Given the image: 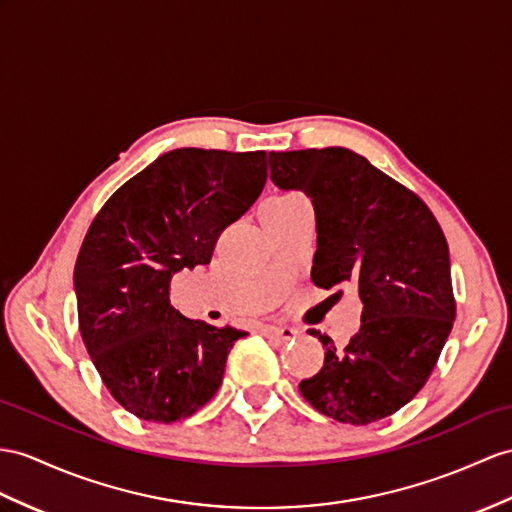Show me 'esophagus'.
<instances>
[{"instance_id":"obj_1","label":"esophagus","mask_w":512,"mask_h":512,"mask_svg":"<svg viewBox=\"0 0 512 512\" xmlns=\"http://www.w3.org/2000/svg\"><path fill=\"white\" fill-rule=\"evenodd\" d=\"M263 334L267 336V339H273L278 343H289L297 336V330L291 326H265Z\"/></svg>"}]
</instances>
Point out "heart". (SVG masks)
<instances>
[{
	"instance_id": "obj_1",
	"label": "heart",
	"mask_w": 512,
	"mask_h": 512,
	"mask_svg": "<svg viewBox=\"0 0 512 512\" xmlns=\"http://www.w3.org/2000/svg\"><path fill=\"white\" fill-rule=\"evenodd\" d=\"M302 195L299 193H280V195H271L265 199L263 208H260V213H271V210H282V208H289L297 202H302Z\"/></svg>"
}]
</instances>
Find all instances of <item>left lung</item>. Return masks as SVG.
I'll list each match as a JSON object with an SVG mask.
<instances>
[{"label":"left lung","mask_w":512,"mask_h":512,"mask_svg":"<svg viewBox=\"0 0 512 512\" xmlns=\"http://www.w3.org/2000/svg\"><path fill=\"white\" fill-rule=\"evenodd\" d=\"M269 169L278 189L313 202L315 286L352 284L363 302L360 330L345 350L310 330L326 358L299 391L341 423L389 417L426 384L456 317L443 230L413 191L352 149L271 152Z\"/></svg>","instance_id":"obj_1"}]
</instances>
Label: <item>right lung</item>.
<instances>
[{
    "label": "right lung",
    "instance_id": "1",
    "mask_svg": "<svg viewBox=\"0 0 512 512\" xmlns=\"http://www.w3.org/2000/svg\"><path fill=\"white\" fill-rule=\"evenodd\" d=\"M267 182L265 152L180 147L112 195L73 269L80 334L115 400L145 421L197 413L217 393L236 328L186 319L171 278L208 265L219 234Z\"/></svg>",
    "mask_w": 512,
    "mask_h": 512
}]
</instances>
